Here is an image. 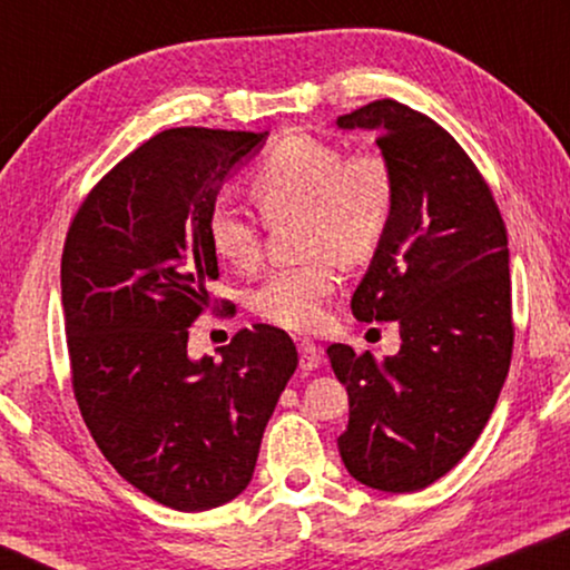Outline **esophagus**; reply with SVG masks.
Instances as JSON below:
<instances>
[{"instance_id": "1", "label": "esophagus", "mask_w": 570, "mask_h": 570, "mask_svg": "<svg viewBox=\"0 0 570 570\" xmlns=\"http://www.w3.org/2000/svg\"><path fill=\"white\" fill-rule=\"evenodd\" d=\"M298 353H301V368L303 371H316L322 365V347L311 340H301L298 342Z\"/></svg>"}]
</instances>
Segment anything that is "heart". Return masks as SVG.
I'll return each mask as SVG.
<instances>
[{"mask_svg": "<svg viewBox=\"0 0 570 570\" xmlns=\"http://www.w3.org/2000/svg\"><path fill=\"white\" fill-rule=\"evenodd\" d=\"M252 191L269 220L301 213L306 262L269 272L252 291V308L293 332L316 330L340 283L342 262H363L384 236L392 213V170L379 153L345 155L311 135H287L252 174ZM207 240L228 267L259 262V225L236 202L220 197L207 215Z\"/></svg>", "mask_w": 570, "mask_h": 570, "instance_id": "1", "label": "heart"}]
</instances>
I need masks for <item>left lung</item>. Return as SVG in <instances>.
<instances>
[{
	"label": "left lung",
	"mask_w": 570,
	"mask_h": 570,
	"mask_svg": "<svg viewBox=\"0 0 570 570\" xmlns=\"http://www.w3.org/2000/svg\"><path fill=\"white\" fill-rule=\"evenodd\" d=\"M334 127L376 131L392 170V213L350 306L402 337L384 361L326 347L350 396L337 446L357 482L415 493L474 446L509 376V238L474 163L425 114L386 98Z\"/></svg>",
	"instance_id": "left-lung-1"
}]
</instances>
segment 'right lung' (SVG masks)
<instances>
[{"label": "right lung", "mask_w": 570, "mask_h": 570, "mask_svg": "<svg viewBox=\"0 0 570 570\" xmlns=\"http://www.w3.org/2000/svg\"><path fill=\"white\" fill-rule=\"evenodd\" d=\"M264 142L267 131H160L90 191L61 254L85 425L124 480L176 511L244 493L298 368L293 340L267 324L238 332L220 361L186 350L217 279L207 215Z\"/></svg>", "instance_id": "right-lung-1"}]
</instances>
